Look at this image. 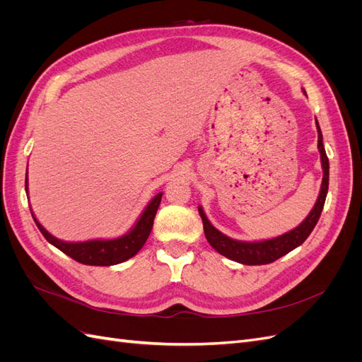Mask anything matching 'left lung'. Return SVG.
Masks as SVG:
<instances>
[{
	"instance_id": "1",
	"label": "left lung",
	"mask_w": 362,
	"mask_h": 362,
	"mask_svg": "<svg viewBox=\"0 0 362 362\" xmlns=\"http://www.w3.org/2000/svg\"><path fill=\"white\" fill-rule=\"evenodd\" d=\"M317 133H319V140H317V148L320 151V158H322V168H323V181H322V187H320V194L317 198V202L311 213L306 216L305 221L298 226L291 229V231L282 234L279 237L270 238V240H262V242H238V240L229 238L228 235L222 234L221 231L210 223L208 221L202 206H199V214L204 223V233L205 237L218 254L237 261L242 262V264L247 266H261V264H269V262L276 261L278 258L287 255L288 252L300 246L311 231L314 226L317 225L323 210V205L326 201V194H327V185H329V160L326 157V151L323 146V136L319 127V122H317Z\"/></svg>"
}]
</instances>
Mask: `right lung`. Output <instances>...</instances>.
Here are the masks:
<instances>
[{
    "label": "right lung",
    "mask_w": 362,
    "mask_h": 362,
    "mask_svg": "<svg viewBox=\"0 0 362 362\" xmlns=\"http://www.w3.org/2000/svg\"><path fill=\"white\" fill-rule=\"evenodd\" d=\"M25 192L28 193V180H25ZM161 196L163 193H158L156 198L148 204L145 211L141 213L137 223L129 233L113 240H89V242L80 243L63 242V240L51 235L47 229L37 222L35 214H31L43 237H45L52 246L60 249L63 254H66L72 259L87 266H113L134 257L137 252L144 247L151 234L152 225H154V217L161 202Z\"/></svg>",
    "instance_id": "right-lung-1"
}]
</instances>
